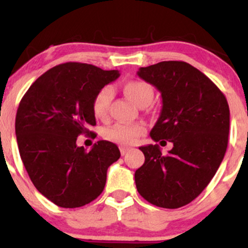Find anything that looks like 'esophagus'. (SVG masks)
Here are the masks:
<instances>
[{
    "label": "esophagus",
    "mask_w": 248,
    "mask_h": 248,
    "mask_svg": "<svg viewBox=\"0 0 248 248\" xmlns=\"http://www.w3.org/2000/svg\"><path fill=\"white\" fill-rule=\"evenodd\" d=\"M129 150H130V148H128V147H124V146L120 147V153H121L122 156L126 155V154L129 152Z\"/></svg>",
    "instance_id": "esophagus-1"
}]
</instances>
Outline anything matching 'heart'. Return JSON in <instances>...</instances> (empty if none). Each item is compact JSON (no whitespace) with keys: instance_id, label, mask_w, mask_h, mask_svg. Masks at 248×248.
<instances>
[{"instance_id":"heart-1","label":"heart","mask_w":248,"mask_h":248,"mask_svg":"<svg viewBox=\"0 0 248 248\" xmlns=\"http://www.w3.org/2000/svg\"><path fill=\"white\" fill-rule=\"evenodd\" d=\"M124 92L134 104L140 106L143 102H150L153 99V88L144 81L132 80L124 84ZM113 99V90L110 87H102L96 93L92 102L93 114L96 119H105L109 110L110 102ZM146 132V126L143 124H115L108 128L105 132V136L108 140L118 142L122 144H132L139 140L141 135Z\"/></svg>"}]
</instances>
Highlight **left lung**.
Masks as SVG:
<instances>
[{
    "label": "left lung",
    "instance_id": "1",
    "mask_svg": "<svg viewBox=\"0 0 248 248\" xmlns=\"http://www.w3.org/2000/svg\"><path fill=\"white\" fill-rule=\"evenodd\" d=\"M138 76L162 96L160 118L150 138L167 140L173 147L167 155H162L158 144L140 147L146 160L135 171L136 189L154 205L178 209L201 195L223 161L230 132L229 104L204 73L186 62L140 67Z\"/></svg>",
    "mask_w": 248,
    "mask_h": 248
}]
</instances>
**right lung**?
<instances>
[{"label":"right lung","instance_id":"obj_1","mask_svg":"<svg viewBox=\"0 0 248 248\" xmlns=\"http://www.w3.org/2000/svg\"><path fill=\"white\" fill-rule=\"evenodd\" d=\"M119 77L116 70L65 62L39 77L19 102V155L36 189L56 205L73 209L94 201L106 184L108 167L120 158L113 142L98 141L90 152L77 146V138L95 126V94Z\"/></svg>","mask_w":248,"mask_h":248}]
</instances>
